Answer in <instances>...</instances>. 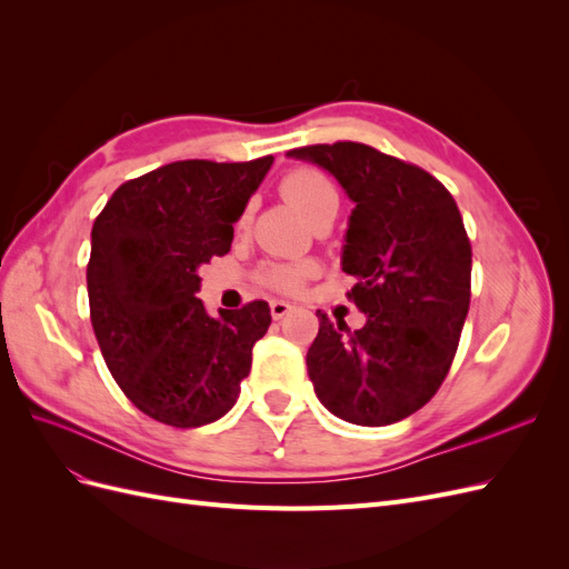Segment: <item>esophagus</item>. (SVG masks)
I'll return each instance as SVG.
<instances>
[{"instance_id": "1", "label": "esophagus", "mask_w": 569, "mask_h": 569, "mask_svg": "<svg viewBox=\"0 0 569 569\" xmlns=\"http://www.w3.org/2000/svg\"><path fill=\"white\" fill-rule=\"evenodd\" d=\"M291 303H287V301H280V299H274V301H270V316L274 318V320H282L287 313H291Z\"/></svg>"}]
</instances>
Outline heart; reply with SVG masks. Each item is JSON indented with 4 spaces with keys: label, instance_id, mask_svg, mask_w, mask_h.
Segmentation results:
<instances>
[{
    "label": "heart",
    "instance_id": "b5f03b06",
    "mask_svg": "<svg viewBox=\"0 0 569 569\" xmlns=\"http://www.w3.org/2000/svg\"><path fill=\"white\" fill-rule=\"evenodd\" d=\"M280 192L297 206V209L313 222L325 218H335L339 209V189L327 178L322 170L313 166H297L287 170L280 180ZM249 220V209L239 218V222ZM318 272V263L311 258L303 261H268L258 268V280L266 287L295 295Z\"/></svg>",
    "mask_w": 569,
    "mask_h": 569
}]
</instances>
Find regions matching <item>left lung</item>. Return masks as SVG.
<instances>
[{
	"mask_svg": "<svg viewBox=\"0 0 569 569\" xmlns=\"http://www.w3.org/2000/svg\"><path fill=\"white\" fill-rule=\"evenodd\" d=\"M289 157L330 170L356 209L341 270L360 330L318 311L306 353L320 403L337 418L382 427L420 410L449 375L470 308L472 247L435 176L360 142L311 144Z\"/></svg>",
	"mask_w": 569,
	"mask_h": 569,
	"instance_id": "1",
	"label": "left lung"
}]
</instances>
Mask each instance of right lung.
<instances>
[{"instance_id": "1", "label": "right lung", "mask_w": 569, "mask_h": 569, "mask_svg": "<svg viewBox=\"0 0 569 569\" xmlns=\"http://www.w3.org/2000/svg\"><path fill=\"white\" fill-rule=\"evenodd\" d=\"M272 157L176 161L120 184L94 220L90 320L113 380L170 427L216 422L234 406L251 349L270 327L266 301L206 313L199 268L230 251L232 222Z\"/></svg>"}]
</instances>
